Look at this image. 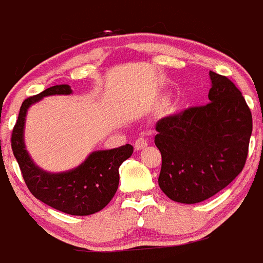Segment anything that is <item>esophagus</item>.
<instances>
[{
	"label": "esophagus",
	"instance_id": "esophagus-1",
	"mask_svg": "<svg viewBox=\"0 0 263 263\" xmlns=\"http://www.w3.org/2000/svg\"><path fill=\"white\" fill-rule=\"evenodd\" d=\"M147 144H149V142H147V140L145 139V137H139V139L135 141V150H137V152H139V150H142L144 147L147 146Z\"/></svg>",
	"mask_w": 263,
	"mask_h": 263
}]
</instances>
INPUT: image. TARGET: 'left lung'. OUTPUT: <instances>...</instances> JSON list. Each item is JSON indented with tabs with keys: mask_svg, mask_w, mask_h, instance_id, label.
Masks as SVG:
<instances>
[{
	"mask_svg": "<svg viewBox=\"0 0 263 263\" xmlns=\"http://www.w3.org/2000/svg\"><path fill=\"white\" fill-rule=\"evenodd\" d=\"M204 106L158 121L155 145L162 154L158 183L177 203L195 204L225 189L246 164L252 114L236 86L210 72Z\"/></svg>",
	"mask_w": 263,
	"mask_h": 263,
	"instance_id": "8db88e82",
	"label": "left lung"
}]
</instances>
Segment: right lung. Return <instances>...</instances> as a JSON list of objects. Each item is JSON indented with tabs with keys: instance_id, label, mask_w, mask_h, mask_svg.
<instances>
[{
	"instance_id": "1",
	"label": "right lung",
	"mask_w": 263,
	"mask_h": 263,
	"mask_svg": "<svg viewBox=\"0 0 263 263\" xmlns=\"http://www.w3.org/2000/svg\"><path fill=\"white\" fill-rule=\"evenodd\" d=\"M69 85H56L25 99L12 129L11 147L30 193L45 204L73 216H88L103 210L117 193L119 165L134 153L132 145L92 152L78 167L65 172H47L30 158L24 142L28 109L46 96L70 95Z\"/></svg>"
}]
</instances>
